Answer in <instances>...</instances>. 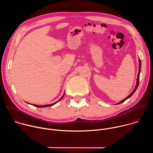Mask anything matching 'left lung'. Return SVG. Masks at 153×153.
Here are the masks:
<instances>
[{"label": "left lung", "mask_w": 153, "mask_h": 153, "mask_svg": "<svg viewBox=\"0 0 153 153\" xmlns=\"http://www.w3.org/2000/svg\"><path fill=\"white\" fill-rule=\"evenodd\" d=\"M139 73H138V75H137V82H136V87H135V88L134 89V90L132 91V93H131L127 97H126L125 99H124L123 100H122V101H120V102H119V103H116V105H117V104H120V103H122V102H125L126 99H129L131 96L134 93V92L136 91V90H137V87H138V85H139V76H140V71H141V60H140V59H139Z\"/></svg>", "instance_id": "left-lung-1"}]
</instances>
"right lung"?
Listing matches in <instances>:
<instances>
[{"mask_svg":"<svg viewBox=\"0 0 153 153\" xmlns=\"http://www.w3.org/2000/svg\"><path fill=\"white\" fill-rule=\"evenodd\" d=\"M64 94H65V93L63 94V95L62 96V97L58 100V101H57L56 102H55V103H52V104H49V105H33V106H36V107H38V108H43V107H48V106H53V105H54V104H56V103H57L58 102H59L62 98H63V96H64Z\"/></svg>","mask_w":153,"mask_h":153,"instance_id":"1","label":"right lung"}]
</instances>
